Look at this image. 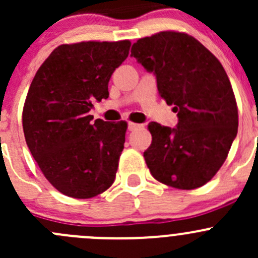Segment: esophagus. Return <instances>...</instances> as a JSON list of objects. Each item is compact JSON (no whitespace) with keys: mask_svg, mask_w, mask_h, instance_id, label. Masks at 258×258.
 I'll list each match as a JSON object with an SVG mask.
<instances>
[{"mask_svg":"<svg viewBox=\"0 0 258 258\" xmlns=\"http://www.w3.org/2000/svg\"><path fill=\"white\" fill-rule=\"evenodd\" d=\"M140 127L139 123H134V122H128V130L130 131H135V130H137Z\"/></svg>","mask_w":258,"mask_h":258,"instance_id":"34e87169","label":"esophagus"}]
</instances>
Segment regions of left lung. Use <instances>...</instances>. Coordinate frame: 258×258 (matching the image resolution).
I'll return each mask as SVG.
<instances>
[{
  "label": "left lung",
  "mask_w": 258,
  "mask_h": 258,
  "mask_svg": "<svg viewBox=\"0 0 258 258\" xmlns=\"http://www.w3.org/2000/svg\"><path fill=\"white\" fill-rule=\"evenodd\" d=\"M131 56L155 75L161 97L178 117L173 128L148 123L152 142L144 157L151 175L179 189L204 186L237 135V105L222 64L196 38L173 31L140 38Z\"/></svg>",
  "instance_id": "1"
}]
</instances>
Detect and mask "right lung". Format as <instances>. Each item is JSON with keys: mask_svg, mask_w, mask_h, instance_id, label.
Returning <instances> with one entry per match:
<instances>
[{"mask_svg": "<svg viewBox=\"0 0 258 258\" xmlns=\"http://www.w3.org/2000/svg\"><path fill=\"white\" fill-rule=\"evenodd\" d=\"M131 42L61 45L36 72L22 113L26 144L49 183L74 199L105 192L116 177L127 122L92 121L95 101Z\"/></svg>", "mask_w": 258, "mask_h": 258, "instance_id": "add662e5", "label": "right lung"}]
</instances>
